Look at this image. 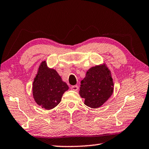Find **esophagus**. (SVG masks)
Returning a JSON list of instances; mask_svg holds the SVG:
<instances>
[{
    "instance_id": "obj_1",
    "label": "esophagus",
    "mask_w": 149,
    "mask_h": 149,
    "mask_svg": "<svg viewBox=\"0 0 149 149\" xmlns=\"http://www.w3.org/2000/svg\"><path fill=\"white\" fill-rule=\"evenodd\" d=\"M78 89H79V87L77 85H72L71 87V89H72L73 91H77Z\"/></svg>"
}]
</instances>
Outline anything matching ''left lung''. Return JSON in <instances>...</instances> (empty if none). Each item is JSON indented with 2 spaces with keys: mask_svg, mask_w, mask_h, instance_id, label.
Returning <instances> with one entry per match:
<instances>
[{
  "mask_svg": "<svg viewBox=\"0 0 149 149\" xmlns=\"http://www.w3.org/2000/svg\"><path fill=\"white\" fill-rule=\"evenodd\" d=\"M114 84L110 72L105 65L95 66L87 72L81 81L79 95L87 107L97 108L102 106L112 95Z\"/></svg>",
  "mask_w": 149,
  "mask_h": 149,
  "instance_id": "left-lung-1",
  "label": "left lung"
}]
</instances>
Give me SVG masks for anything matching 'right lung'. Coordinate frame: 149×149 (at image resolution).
Here are the masks:
<instances>
[{
  "mask_svg": "<svg viewBox=\"0 0 149 149\" xmlns=\"http://www.w3.org/2000/svg\"><path fill=\"white\" fill-rule=\"evenodd\" d=\"M69 89L56 70L49 69L42 62L33 84V95L37 104L47 110L56 107Z\"/></svg>",
  "mask_w": 149,
  "mask_h": 149,
  "instance_id": "add662e5",
  "label": "right lung"
}]
</instances>
